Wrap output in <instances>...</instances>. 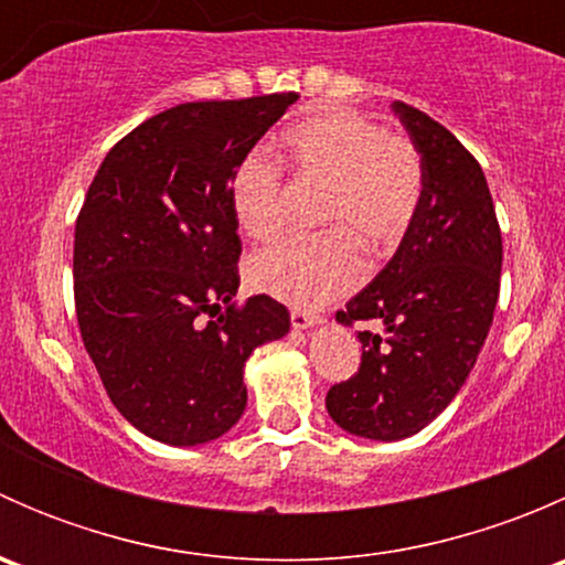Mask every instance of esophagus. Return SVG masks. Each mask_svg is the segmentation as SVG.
I'll return each mask as SVG.
<instances>
[{"label":"esophagus","instance_id":"1","mask_svg":"<svg viewBox=\"0 0 565 565\" xmlns=\"http://www.w3.org/2000/svg\"><path fill=\"white\" fill-rule=\"evenodd\" d=\"M289 319H292V328H295V330L315 328V324L322 322V317L309 315V311H300V309H292V315H289Z\"/></svg>","mask_w":565,"mask_h":565}]
</instances>
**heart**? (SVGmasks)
<instances>
[{
  "label": "heart",
  "mask_w": 565,
  "mask_h": 565,
  "mask_svg": "<svg viewBox=\"0 0 565 565\" xmlns=\"http://www.w3.org/2000/svg\"><path fill=\"white\" fill-rule=\"evenodd\" d=\"M284 161L295 177L322 185L317 218L330 230L284 237L248 262V281L289 306L317 309L363 278L361 246L391 254L413 226L424 196V163L409 139L350 108H328L289 125ZM230 204L241 232L267 241L281 226L284 177L265 150H250L230 174Z\"/></svg>",
  "instance_id": "1"
}]
</instances>
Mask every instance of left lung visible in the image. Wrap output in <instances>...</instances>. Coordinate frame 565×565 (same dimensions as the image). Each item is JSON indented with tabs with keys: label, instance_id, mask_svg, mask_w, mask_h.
<instances>
[{
	"label": "left lung",
	"instance_id": "1",
	"mask_svg": "<svg viewBox=\"0 0 565 565\" xmlns=\"http://www.w3.org/2000/svg\"><path fill=\"white\" fill-rule=\"evenodd\" d=\"M424 163V196L396 254L335 319L361 330V366L324 398L330 418L369 440H404L454 402L492 328L503 237L487 177L429 114L396 100Z\"/></svg>",
	"mask_w": 565,
	"mask_h": 565
}]
</instances>
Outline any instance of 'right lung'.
<instances>
[{"label": "right lung", "instance_id": "right-lung-1", "mask_svg": "<svg viewBox=\"0 0 565 565\" xmlns=\"http://www.w3.org/2000/svg\"><path fill=\"white\" fill-rule=\"evenodd\" d=\"M295 100L167 108L119 139L89 185L73 241L78 330L114 407L152 440L226 435L246 409L248 355L287 335L278 300L235 303L230 174Z\"/></svg>", "mask_w": 565, "mask_h": 565}]
</instances>
